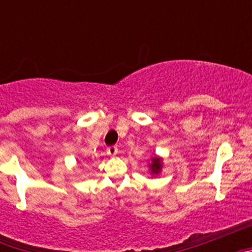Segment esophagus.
<instances>
[{
	"mask_svg": "<svg viewBox=\"0 0 252 252\" xmlns=\"http://www.w3.org/2000/svg\"><path fill=\"white\" fill-rule=\"evenodd\" d=\"M117 153H119L117 146H110V148H107V155H108V157H116Z\"/></svg>",
	"mask_w": 252,
	"mask_h": 252,
	"instance_id": "esophagus-1",
	"label": "esophagus"
}]
</instances>
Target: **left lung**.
<instances>
[{"label":"left lung","mask_w":252,"mask_h":252,"mask_svg":"<svg viewBox=\"0 0 252 252\" xmlns=\"http://www.w3.org/2000/svg\"><path fill=\"white\" fill-rule=\"evenodd\" d=\"M149 168H150L151 170V174L153 175H158L161 171V168H162V159L159 157H155L151 158V162L149 164Z\"/></svg>","instance_id":"1"}]
</instances>
